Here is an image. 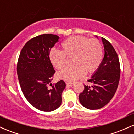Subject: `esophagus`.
<instances>
[{"mask_svg":"<svg viewBox=\"0 0 134 134\" xmlns=\"http://www.w3.org/2000/svg\"><path fill=\"white\" fill-rule=\"evenodd\" d=\"M66 84L69 86H73L74 84V82H66Z\"/></svg>","mask_w":134,"mask_h":134,"instance_id":"esophagus-1","label":"esophagus"}]
</instances>
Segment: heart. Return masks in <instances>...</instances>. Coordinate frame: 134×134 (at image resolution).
Segmentation results:
<instances>
[{
    "instance_id": "obj_1",
    "label": "heart",
    "mask_w": 134,
    "mask_h": 134,
    "mask_svg": "<svg viewBox=\"0 0 134 134\" xmlns=\"http://www.w3.org/2000/svg\"><path fill=\"white\" fill-rule=\"evenodd\" d=\"M62 51L52 49L48 58L55 68L60 70L64 67L65 56L71 57L72 67H66L58 74L60 79L74 81L84 76L85 72L91 74L98 70L103 57V50L98 40L88 39L81 36L67 38L61 43Z\"/></svg>"
}]
</instances>
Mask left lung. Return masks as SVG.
I'll return each instance as SVG.
<instances>
[{"instance_id": "obj_1", "label": "left lung", "mask_w": 134, "mask_h": 134, "mask_svg": "<svg viewBox=\"0 0 134 134\" xmlns=\"http://www.w3.org/2000/svg\"><path fill=\"white\" fill-rule=\"evenodd\" d=\"M101 40L104 58L98 70L87 80L92 86L84 85V90L79 96L81 104L90 110L101 108L110 102L117 90L120 76L117 53L108 41L103 37Z\"/></svg>"}]
</instances>
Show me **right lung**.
<instances>
[{
    "instance_id": "add662e5",
    "label": "right lung",
    "mask_w": 134,
    "mask_h": 134,
    "mask_svg": "<svg viewBox=\"0 0 134 134\" xmlns=\"http://www.w3.org/2000/svg\"><path fill=\"white\" fill-rule=\"evenodd\" d=\"M59 37L52 34H43L29 40L21 50L17 73L21 90L30 103L38 110L54 111L62 103V93L65 83L60 80L47 87L55 71L48 58L52 47Z\"/></svg>"
}]
</instances>
